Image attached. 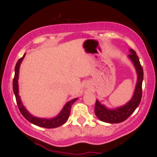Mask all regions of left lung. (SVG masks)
Segmentation results:
<instances>
[{
    "label": "left lung",
    "instance_id": "8db88e82",
    "mask_svg": "<svg viewBox=\"0 0 157 157\" xmlns=\"http://www.w3.org/2000/svg\"><path fill=\"white\" fill-rule=\"evenodd\" d=\"M129 52L130 55H128V57L134 64L137 75V80L135 86L134 94L127 103L115 109H109L105 105L100 103L98 100H97L95 103L94 112L97 118L102 122H108V123H120L125 121L136 110L141 101L143 69L136 52L131 48L129 49Z\"/></svg>",
    "mask_w": 157,
    "mask_h": 157
}]
</instances>
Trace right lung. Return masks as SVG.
Here are the masks:
<instances>
[{"instance_id":"right-lung-1","label":"right lung","mask_w":157,"mask_h":157,"mask_svg":"<svg viewBox=\"0 0 157 157\" xmlns=\"http://www.w3.org/2000/svg\"><path fill=\"white\" fill-rule=\"evenodd\" d=\"M26 53L23 55V56L21 57V59H19L18 61L16 63L15 68V77L13 79V91L14 94L15 95L16 101H17V104L18 105L19 110L21 111V113H22V115L25 118L28 120L29 122H31V123L36 125L40 127L46 128H55L59 127V126L62 125L63 124H64L66 122V120H68V117L70 115V111H71V106L78 98H75L73 100H70L66 102L65 104V105L63 108V109L61 110L60 112L55 117L52 118H40V117H37L33 116L31 114L27 109L25 108V106L23 105L22 101H21V97L19 95V88H18V78H19V70H20V66H21V63L23 60V58L25 57Z\"/></svg>"}]
</instances>
